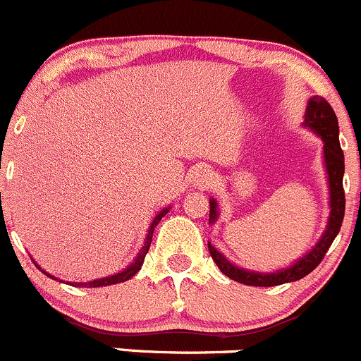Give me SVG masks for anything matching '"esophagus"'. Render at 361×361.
<instances>
[{"label": "esophagus", "instance_id": "obj_1", "mask_svg": "<svg viewBox=\"0 0 361 361\" xmlns=\"http://www.w3.org/2000/svg\"><path fill=\"white\" fill-rule=\"evenodd\" d=\"M192 180H195L196 188H200V189L210 188V185L214 184V173H212L210 170L202 169V170H198V172L195 173Z\"/></svg>", "mask_w": 361, "mask_h": 361}]
</instances>
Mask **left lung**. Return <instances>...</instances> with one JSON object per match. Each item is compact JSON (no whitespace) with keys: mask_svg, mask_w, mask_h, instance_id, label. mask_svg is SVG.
Listing matches in <instances>:
<instances>
[{"mask_svg":"<svg viewBox=\"0 0 361 361\" xmlns=\"http://www.w3.org/2000/svg\"><path fill=\"white\" fill-rule=\"evenodd\" d=\"M304 126L313 130L322 137L323 140V159H325L326 179H329L330 189V217L326 222V229L319 241L313 247V250L307 252L304 257L297 259L292 266L285 269H278L274 273H257V271H248L243 267H238L229 262L214 245L208 241V250L212 259L217 264L219 269L231 280L252 287H274V285H283L288 281H297L300 278L307 276L314 267L325 257L326 250L330 248L332 241L339 235L341 226L344 219V208H346V196H344L343 177H344V153L341 149L339 142V123L334 113L332 106L323 97L310 99L306 107V116H304ZM219 217L217 202L210 200V219L208 222L214 224Z\"/></svg>","mask_w":361,"mask_h":361,"instance_id":"8db88e82","label":"left lung"}]
</instances>
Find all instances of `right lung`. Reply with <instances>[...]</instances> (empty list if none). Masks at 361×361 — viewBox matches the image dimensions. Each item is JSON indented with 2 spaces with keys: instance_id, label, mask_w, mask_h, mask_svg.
<instances>
[{
  "instance_id": "obj_1",
  "label": "right lung",
  "mask_w": 361,
  "mask_h": 361,
  "mask_svg": "<svg viewBox=\"0 0 361 361\" xmlns=\"http://www.w3.org/2000/svg\"><path fill=\"white\" fill-rule=\"evenodd\" d=\"M169 210H170V207H169V208H163V210L159 212V214L156 215V217L153 219V222H151L149 229H147V236H146V241H144L142 248H140V250H139V254H137V257L133 259V262L130 264V266H126L123 271H120V273H116V274H111V276L99 278V280L85 281V283H76V281H73V283H71V281H69V283L73 285V287L97 288V287H107V285L121 283V281H126V280H130V278H132V276H135L137 271H139L140 267H142V262H144V259H146V254H147V252H149V245H151V240H153L154 228H156V226H158V222L161 221V217H165V214H169ZM35 264H36V262H35ZM36 266H38V264H36ZM38 269H42V267L38 266ZM42 271H43V269H42ZM43 273L47 274V276H50L51 280H55V278L51 276V274H48L47 271H43Z\"/></svg>"
}]
</instances>
